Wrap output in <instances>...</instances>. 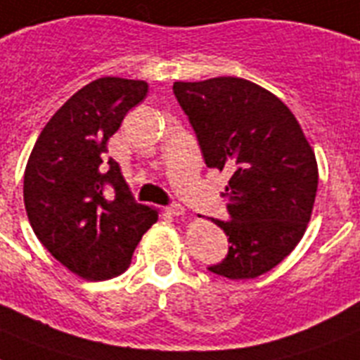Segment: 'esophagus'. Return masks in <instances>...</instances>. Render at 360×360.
Masks as SVG:
<instances>
[{
	"label": "esophagus",
	"instance_id": "obj_1",
	"mask_svg": "<svg viewBox=\"0 0 360 360\" xmlns=\"http://www.w3.org/2000/svg\"><path fill=\"white\" fill-rule=\"evenodd\" d=\"M166 212L170 214V216H174V217H183L186 214V210L181 207V205H172V207L166 208Z\"/></svg>",
	"mask_w": 360,
	"mask_h": 360
}]
</instances>
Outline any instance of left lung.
I'll return each instance as SVG.
<instances>
[{
    "label": "left lung",
    "mask_w": 360,
    "mask_h": 360,
    "mask_svg": "<svg viewBox=\"0 0 360 360\" xmlns=\"http://www.w3.org/2000/svg\"><path fill=\"white\" fill-rule=\"evenodd\" d=\"M198 135L205 165L231 174L232 219H212L229 255L208 271L249 280L276 267L298 245L315 205L319 166L297 117L276 95L238 77L174 82Z\"/></svg>",
    "instance_id": "obj_1"
}]
</instances>
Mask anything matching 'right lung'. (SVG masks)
Returning a JSON list of instances; mask_svg holds the SVG:
<instances>
[{"label": "right lung", "mask_w": 360, "mask_h": 360, "mask_svg": "<svg viewBox=\"0 0 360 360\" xmlns=\"http://www.w3.org/2000/svg\"><path fill=\"white\" fill-rule=\"evenodd\" d=\"M148 93L144 80L84 86L41 129L23 175L27 217L41 245L84 280L119 276L159 210L135 203L108 141ZM110 195H107V190Z\"/></svg>", "instance_id": "right-lung-1"}]
</instances>
